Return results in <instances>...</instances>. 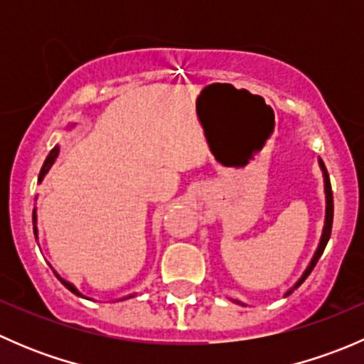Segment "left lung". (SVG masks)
Masks as SVG:
<instances>
[{
    "instance_id": "obj_1",
    "label": "left lung",
    "mask_w": 364,
    "mask_h": 364,
    "mask_svg": "<svg viewBox=\"0 0 364 364\" xmlns=\"http://www.w3.org/2000/svg\"><path fill=\"white\" fill-rule=\"evenodd\" d=\"M321 167H322V171H324V181H326V203H328V208H326V225H324V232H322V240H321V245H318V248H317V252H315L314 259H311L310 266L306 267V271H304V273H303V277H301L299 280L296 282V285H294V287H292V289H289V291H287V294H285V296H289V294H291V292L294 291V289L299 287V285L303 284L304 280H306V278H308V274H310L311 271H314L315 264H317V262H318V259H321L322 252H324L326 245H328V241H329V236H331V227H333V190H331V183H329V176H328V171H326V167H324V164H322V160H321Z\"/></svg>"
}]
</instances>
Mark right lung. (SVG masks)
<instances>
[{"label": "right lung", "mask_w": 364, "mask_h": 364, "mask_svg": "<svg viewBox=\"0 0 364 364\" xmlns=\"http://www.w3.org/2000/svg\"><path fill=\"white\" fill-rule=\"evenodd\" d=\"M58 153H60V148H58V146H56V148H54V149H53V151H50V153H49V156H47L46 164H43L42 171H40V176H38V181H42V178H43V176H46V174H47V171H49V168H50V165H53V164H54V160H56ZM33 223H36V215H35V211H33ZM33 230H35V237H36V225H35V227H33ZM58 278H60V277H58ZM60 282H61V284H63V285H65V287H67V289H68V291H70V292H73V294L80 296V294H79V292H77V289H75V287H73V285H72V284H68V282L61 280V278H60Z\"/></svg>", "instance_id": "obj_1"}]
</instances>
